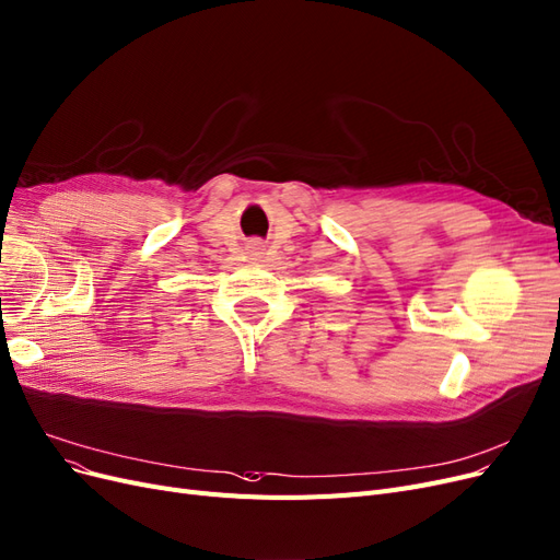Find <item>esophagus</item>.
Instances as JSON below:
<instances>
[{"instance_id":"1","label":"esophagus","mask_w":560,"mask_h":560,"mask_svg":"<svg viewBox=\"0 0 560 560\" xmlns=\"http://www.w3.org/2000/svg\"><path fill=\"white\" fill-rule=\"evenodd\" d=\"M249 253H253L255 257L261 255V245H259V243H253V249H249Z\"/></svg>"}]
</instances>
